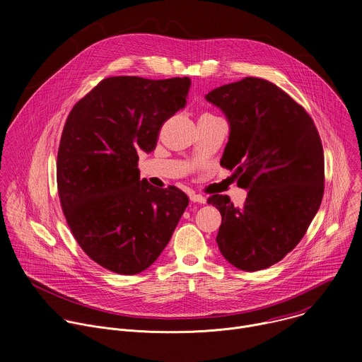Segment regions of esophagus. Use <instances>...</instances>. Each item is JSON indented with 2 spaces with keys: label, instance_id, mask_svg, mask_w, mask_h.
I'll return each mask as SVG.
<instances>
[{
  "label": "esophagus",
  "instance_id": "obj_1",
  "mask_svg": "<svg viewBox=\"0 0 362 362\" xmlns=\"http://www.w3.org/2000/svg\"><path fill=\"white\" fill-rule=\"evenodd\" d=\"M190 200H192V202H197V203H206V197L202 196V194H197V193H194V192L190 193Z\"/></svg>",
  "mask_w": 362,
  "mask_h": 362
}]
</instances>
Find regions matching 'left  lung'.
<instances>
[{"mask_svg": "<svg viewBox=\"0 0 362 362\" xmlns=\"http://www.w3.org/2000/svg\"><path fill=\"white\" fill-rule=\"evenodd\" d=\"M230 126L221 166L247 189L242 208L229 196L216 242L235 268L255 272L284 259L303 238L324 196V150L305 109L274 83L245 77L206 94Z\"/></svg>", "mask_w": 362, "mask_h": 362, "instance_id": "8db88e82", "label": "left lung"}]
</instances>
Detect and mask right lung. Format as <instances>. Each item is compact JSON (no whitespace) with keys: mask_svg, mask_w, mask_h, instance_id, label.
<instances>
[{"mask_svg":"<svg viewBox=\"0 0 362 362\" xmlns=\"http://www.w3.org/2000/svg\"><path fill=\"white\" fill-rule=\"evenodd\" d=\"M189 77L101 80L71 109L57 154V187L73 236L100 267L147 269L169 243L189 199L140 180L139 153L156 148L163 123L186 106Z\"/></svg>","mask_w":362,"mask_h":362,"instance_id":"obj_1","label":"right lung"}]
</instances>
